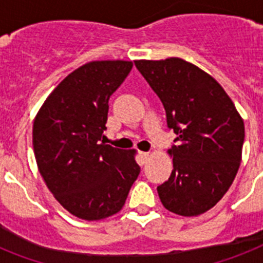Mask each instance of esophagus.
<instances>
[{"mask_svg": "<svg viewBox=\"0 0 263 263\" xmlns=\"http://www.w3.org/2000/svg\"><path fill=\"white\" fill-rule=\"evenodd\" d=\"M139 155H140V158H142V159H147V158L150 157V153H144V151H140V153H139Z\"/></svg>", "mask_w": 263, "mask_h": 263, "instance_id": "esophagus-1", "label": "esophagus"}]
</instances>
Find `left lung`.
<instances>
[{"mask_svg":"<svg viewBox=\"0 0 263 263\" xmlns=\"http://www.w3.org/2000/svg\"><path fill=\"white\" fill-rule=\"evenodd\" d=\"M166 110L177 138L168 150L173 172L157 187L162 204L181 216L215 206L238 173L245 124L234 102L212 77L180 58L135 61Z\"/></svg>","mask_w":263,"mask_h":263,"instance_id":"left-lung-1","label":"left lung"}]
</instances>
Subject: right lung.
Returning a JSON list of instances; mask_svg holds the SVG:
<instances>
[{
	"label": "right lung",
	"instance_id": "1",
	"mask_svg": "<svg viewBox=\"0 0 263 263\" xmlns=\"http://www.w3.org/2000/svg\"><path fill=\"white\" fill-rule=\"evenodd\" d=\"M132 62L81 66L54 89L36 115L32 143L37 167L61 205L74 216L100 220L123 208L140 173L135 150L105 144L108 101Z\"/></svg>",
	"mask_w": 263,
	"mask_h": 263
}]
</instances>
